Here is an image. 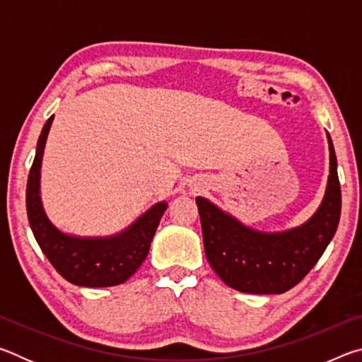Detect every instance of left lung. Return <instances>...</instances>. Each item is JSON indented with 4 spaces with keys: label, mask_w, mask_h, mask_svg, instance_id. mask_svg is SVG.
Listing matches in <instances>:
<instances>
[{
    "label": "left lung",
    "mask_w": 362,
    "mask_h": 362,
    "mask_svg": "<svg viewBox=\"0 0 362 362\" xmlns=\"http://www.w3.org/2000/svg\"><path fill=\"white\" fill-rule=\"evenodd\" d=\"M329 177L320 207L305 223L286 231L244 225L198 196L204 252L226 286L246 293H283L302 281L332 241L340 220L341 193L335 150L327 132Z\"/></svg>",
    "instance_id": "obj_1"
}]
</instances>
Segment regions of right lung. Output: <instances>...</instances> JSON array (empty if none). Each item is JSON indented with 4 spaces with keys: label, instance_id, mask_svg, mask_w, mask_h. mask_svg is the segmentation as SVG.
I'll list each match as a JSON object with an SVG mask.
<instances>
[{
    "label": "right lung",
    "instance_id": "right-lung-1",
    "mask_svg": "<svg viewBox=\"0 0 362 362\" xmlns=\"http://www.w3.org/2000/svg\"><path fill=\"white\" fill-rule=\"evenodd\" d=\"M52 121L54 115L42 127L27 182V216L35 240L52 267L71 284L110 287L126 283L148 255L168 203L153 204L116 235L76 236L59 230L49 220L41 201V164Z\"/></svg>",
    "mask_w": 362,
    "mask_h": 362
}]
</instances>
